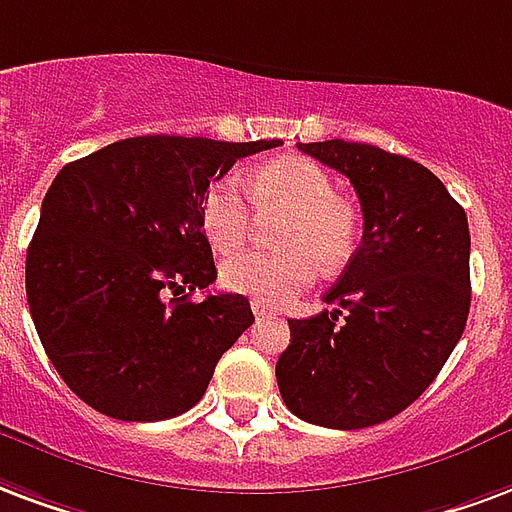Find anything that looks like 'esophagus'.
I'll return each instance as SVG.
<instances>
[{
	"instance_id": "esophagus-1",
	"label": "esophagus",
	"mask_w": 512,
	"mask_h": 512,
	"mask_svg": "<svg viewBox=\"0 0 512 512\" xmlns=\"http://www.w3.org/2000/svg\"><path fill=\"white\" fill-rule=\"evenodd\" d=\"M252 312H255V317H266V314H274V309L268 304H263V301L252 298Z\"/></svg>"
}]
</instances>
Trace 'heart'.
<instances>
[{"label": "heart", "instance_id": "b5f03b06", "mask_svg": "<svg viewBox=\"0 0 512 512\" xmlns=\"http://www.w3.org/2000/svg\"><path fill=\"white\" fill-rule=\"evenodd\" d=\"M260 211H285L276 230L279 252H244L219 268L230 293L263 304H285L312 285L320 263L342 266L361 238V214L350 198L333 192V179L309 157H279L246 176ZM200 225L208 244L227 255L244 246L252 230V206L244 181L225 173L211 181L200 200Z\"/></svg>", "mask_w": 512, "mask_h": 512}]
</instances>
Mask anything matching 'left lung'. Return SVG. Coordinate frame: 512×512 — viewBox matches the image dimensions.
I'll list each match as a JSON object with an SVG mask.
<instances>
[{
  "instance_id": "1",
  "label": "left lung",
  "mask_w": 512,
  "mask_h": 512,
  "mask_svg": "<svg viewBox=\"0 0 512 512\" xmlns=\"http://www.w3.org/2000/svg\"><path fill=\"white\" fill-rule=\"evenodd\" d=\"M298 149L358 192L363 238L325 304L290 323L276 361L287 410L325 429H366L407 410L461 339L469 314L464 208L420 162L369 143Z\"/></svg>"
}]
</instances>
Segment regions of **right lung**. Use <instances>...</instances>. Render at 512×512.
Returning <instances> with one entry per match:
<instances>
[{
	"mask_svg": "<svg viewBox=\"0 0 512 512\" xmlns=\"http://www.w3.org/2000/svg\"><path fill=\"white\" fill-rule=\"evenodd\" d=\"M279 143L140 135L59 170L26 249V301L78 399L138 423L203 399L255 314L238 293L189 301L217 279L200 200L233 162Z\"/></svg>",
	"mask_w": 512,
	"mask_h": 512,
	"instance_id": "1",
	"label": "right lung"
}]
</instances>
